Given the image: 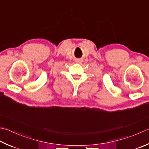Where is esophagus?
Masks as SVG:
<instances>
[{"label":"esophagus","mask_w":149,"mask_h":149,"mask_svg":"<svg viewBox=\"0 0 149 149\" xmlns=\"http://www.w3.org/2000/svg\"><path fill=\"white\" fill-rule=\"evenodd\" d=\"M75 62H76L77 63H83V59H75Z\"/></svg>","instance_id":"obj_1"}]
</instances>
